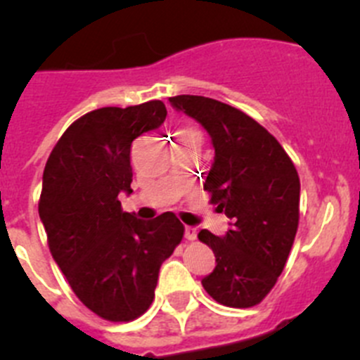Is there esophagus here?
Here are the masks:
<instances>
[{"instance_id":"1","label":"esophagus","mask_w":360,"mask_h":360,"mask_svg":"<svg viewBox=\"0 0 360 360\" xmlns=\"http://www.w3.org/2000/svg\"><path fill=\"white\" fill-rule=\"evenodd\" d=\"M184 238H186L188 241L197 240V229H195V227H191V226L184 227Z\"/></svg>"}]
</instances>
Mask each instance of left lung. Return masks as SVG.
Here are the masks:
<instances>
[{
  "label": "left lung",
  "mask_w": 360,
  "mask_h": 360,
  "mask_svg": "<svg viewBox=\"0 0 360 360\" xmlns=\"http://www.w3.org/2000/svg\"><path fill=\"white\" fill-rule=\"evenodd\" d=\"M170 104L210 133L214 160L204 183L211 204L231 218L226 236L202 229L217 266L202 286L227 307L257 305L286 266L300 217V179L274 134L241 110L202 96Z\"/></svg>",
  "instance_id": "1"
}]
</instances>
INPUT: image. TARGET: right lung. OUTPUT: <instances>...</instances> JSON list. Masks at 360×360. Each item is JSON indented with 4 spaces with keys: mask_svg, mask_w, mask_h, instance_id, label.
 <instances>
[{
    "mask_svg": "<svg viewBox=\"0 0 360 360\" xmlns=\"http://www.w3.org/2000/svg\"><path fill=\"white\" fill-rule=\"evenodd\" d=\"M161 101L94 110L70 124L44 169L39 214L53 259L83 305L108 321L142 316L160 266L181 243L174 213L136 220L119 195L131 191V146L163 124Z\"/></svg>",
    "mask_w": 360,
    "mask_h": 360,
    "instance_id": "right-lung-1",
    "label": "right lung"
}]
</instances>
